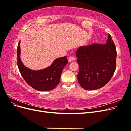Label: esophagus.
Segmentation results:
<instances>
[{
	"instance_id": "1",
	"label": "esophagus",
	"mask_w": 131,
	"mask_h": 131,
	"mask_svg": "<svg viewBox=\"0 0 131 131\" xmlns=\"http://www.w3.org/2000/svg\"><path fill=\"white\" fill-rule=\"evenodd\" d=\"M75 58L73 56H71V57H69L68 58V61L69 62H72V61H75Z\"/></svg>"
}]
</instances>
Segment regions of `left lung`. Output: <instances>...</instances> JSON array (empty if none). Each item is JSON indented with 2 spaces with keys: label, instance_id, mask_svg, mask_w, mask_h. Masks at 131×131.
<instances>
[{
  "label": "left lung",
  "instance_id": "left-lung-1",
  "mask_svg": "<svg viewBox=\"0 0 131 131\" xmlns=\"http://www.w3.org/2000/svg\"><path fill=\"white\" fill-rule=\"evenodd\" d=\"M116 55L110 34L105 44L94 43L79 47L76 52L79 66L78 80L82 88L94 90L105 86L115 71Z\"/></svg>",
  "mask_w": 131,
  "mask_h": 131
}]
</instances>
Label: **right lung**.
Instances as JSON below:
<instances>
[{
    "label": "right lung",
    "instance_id": "add662e5",
    "mask_svg": "<svg viewBox=\"0 0 131 131\" xmlns=\"http://www.w3.org/2000/svg\"><path fill=\"white\" fill-rule=\"evenodd\" d=\"M20 41L17 46V65L22 77L34 89L39 91H48L54 89L60 81L61 75L68 61L66 56L55 59L50 67L39 70L27 68L20 58Z\"/></svg>",
    "mask_w": 131,
    "mask_h": 131
}]
</instances>
